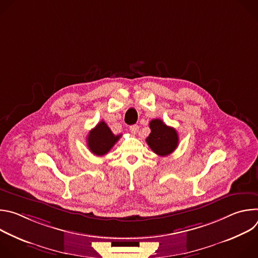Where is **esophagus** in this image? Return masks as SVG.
<instances>
[{
    "label": "esophagus",
    "instance_id": "1",
    "mask_svg": "<svg viewBox=\"0 0 258 258\" xmlns=\"http://www.w3.org/2000/svg\"><path fill=\"white\" fill-rule=\"evenodd\" d=\"M130 131L132 132V134H137L138 133V131H139V125L138 124H133V125H131L130 126Z\"/></svg>",
    "mask_w": 258,
    "mask_h": 258
}]
</instances>
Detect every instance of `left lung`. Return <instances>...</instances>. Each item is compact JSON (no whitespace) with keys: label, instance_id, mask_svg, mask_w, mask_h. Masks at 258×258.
Returning <instances> with one entry per match:
<instances>
[{"label":"left lung","instance_id":"1","mask_svg":"<svg viewBox=\"0 0 258 258\" xmlns=\"http://www.w3.org/2000/svg\"><path fill=\"white\" fill-rule=\"evenodd\" d=\"M149 126L151 133L146 142L154 153L159 156H167L176 149L178 135L173 127L167 126L161 119H152Z\"/></svg>","mask_w":258,"mask_h":258}]
</instances>
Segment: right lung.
Instances as JSON below:
<instances>
[{"instance_id": "add662e5", "label": "right lung", "mask_w": 258, "mask_h": 258, "mask_svg": "<svg viewBox=\"0 0 258 258\" xmlns=\"http://www.w3.org/2000/svg\"><path fill=\"white\" fill-rule=\"evenodd\" d=\"M120 137L121 135L115 136L112 134L111 130L108 127L106 122L102 120L93 130L90 131L87 138V144L93 154L97 156H103L111 150Z\"/></svg>"}]
</instances>
